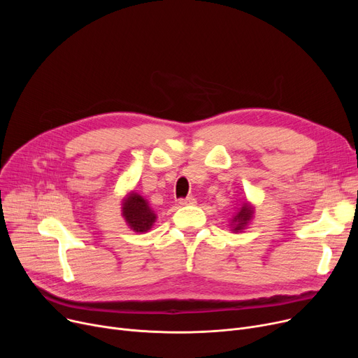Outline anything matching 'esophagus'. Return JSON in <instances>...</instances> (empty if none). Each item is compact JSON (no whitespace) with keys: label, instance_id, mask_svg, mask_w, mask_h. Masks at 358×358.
<instances>
[{"label":"esophagus","instance_id":"esophagus-1","mask_svg":"<svg viewBox=\"0 0 358 358\" xmlns=\"http://www.w3.org/2000/svg\"><path fill=\"white\" fill-rule=\"evenodd\" d=\"M181 206H190V204H194L196 203V199L194 197H185V199H180L178 201Z\"/></svg>","mask_w":358,"mask_h":358}]
</instances>
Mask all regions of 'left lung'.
<instances>
[{
	"label": "left lung",
	"instance_id": "left-lung-1",
	"mask_svg": "<svg viewBox=\"0 0 358 358\" xmlns=\"http://www.w3.org/2000/svg\"><path fill=\"white\" fill-rule=\"evenodd\" d=\"M252 213H254V210H252L251 206L248 203H243L239 208V212L234 216V224H235L234 231L238 232V231H242L243 228H245L247 223L252 217Z\"/></svg>",
	"mask_w": 358,
	"mask_h": 358
}]
</instances>
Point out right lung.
Returning <instances> with one entry per match:
<instances>
[{"label": "right lung", "mask_w": 358, "mask_h": 358, "mask_svg": "<svg viewBox=\"0 0 358 358\" xmlns=\"http://www.w3.org/2000/svg\"><path fill=\"white\" fill-rule=\"evenodd\" d=\"M123 216H124L126 222L129 223V227L136 232L149 231L150 228H152V224L157 219L155 213L150 210L146 200L136 193L130 194L127 197V200H124Z\"/></svg>", "instance_id": "obj_1"}]
</instances>
